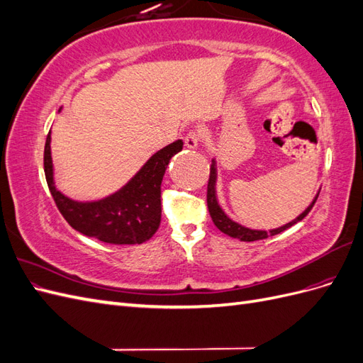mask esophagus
<instances>
[{"mask_svg": "<svg viewBox=\"0 0 363 363\" xmlns=\"http://www.w3.org/2000/svg\"><path fill=\"white\" fill-rule=\"evenodd\" d=\"M201 138H203V133L200 130H191L188 135L184 136V145L191 148V150H195L199 148L200 142H201Z\"/></svg>", "mask_w": 363, "mask_h": 363, "instance_id": "1", "label": "esophagus"}]
</instances>
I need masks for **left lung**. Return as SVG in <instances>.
Returning a JSON list of instances; mask_svg holds the SVG:
<instances>
[{"mask_svg": "<svg viewBox=\"0 0 363 363\" xmlns=\"http://www.w3.org/2000/svg\"><path fill=\"white\" fill-rule=\"evenodd\" d=\"M215 180H216V174H215V164H212L211 168V177H208V183H207V207H208V213H211L212 216V221L213 224L221 230L223 233H225L227 236L230 238H236L239 240H244V242H252V240H259V239H267L269 236H274V235H279L281 232H284V230L292 227L294 224H296L298 221H301V219L309 213L312 211V207L316 201L318 196H315L313 203L306 208V211L296 218L294 219V221H291L289 224L283 225V227H279L276 230H271V232H263V230H251V228H247V227H242L240 224L232 221L224 212L223 208L219 207L218 201H216V195H215Z\"/></svg>", "mask_w": 363, "mask_h": 363, "instance_id": "left-lung-1", "label": "left lung"}]
</instances>
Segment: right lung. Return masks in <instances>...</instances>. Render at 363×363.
Returning <instances> with one entry per match:
<instances>
[{"mask_svg": "<svg viewBox=\"0 0 363 363\" xmlns=\"http://www.w3.org/2000/svg\"><path fill=\"white\" fill-rule=\"evenodd\" d=\"M50 140L48 133L43 171L54 203L72 228L84 236L116 245L142 244L157 232L162 216L160 184L171 157L183 148L182 140L157 151L123 189L94 203L72 201L56 189Z\"/></svg>", "mask_w": 363, "mask_h": 363, "instance_id": "add662e5", "label": "right lung"}]
</instances>
